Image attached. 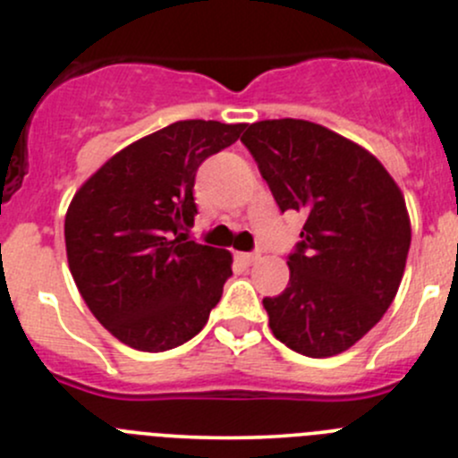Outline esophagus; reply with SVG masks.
Segmentation results:
<instances>
[{
	"instance_id": "obj_1",
	"label": "esophagus",
	"mask_w": 458,
	"mask_h": 458,
	"mask_svg": "<svg viewBox=\"0 0 458 458\" xmlns=\"http://www.w3.org/2000/svg\"><path fill=\"white\" fill-rule=\"evenodd\" d=\"M237 259L243 263V266H252V263H257L259 257L255 255V252H239Z\"/></svg>"
}]
</instances>
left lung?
Here are the masks:
<instances>
[{"label": "left lung", "mask_w": 458, "mask_h": 458, "mask_svg": "<svg viewBox=\"0 0 458 458\" xmlns=\"http://www.w3.org/2000/svg\"><path fill=\"white\" fill-rule=\"evenodd\" d=\"M242 141L281 212L306 215L288 288L263 299L272 335L306 357L341 354L377 326L403 279V192L366 148L318 123L266 119Z\"/></svg>", "instance_id": "obj_1"}]
</instances>
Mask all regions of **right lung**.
Returning a JSON list of instances; mask_svg holds the SVG:
<instances>
[{
  "label": "right lung",
  "mask_w": 458,
  "mask_h": 458,
  "mask_svg": "<svg viewBox=\"0 0 458 458\" xmlns=\"http://www.w3.org/2000/svg\"><path fill=\"white\" fill-rule=\"evenodd\" d=\"M246 123L174 122L110 157L66 212L68 267L122 344L164 352L199 335L233 275L228 250L188 239L197 168Z\"/></svg>",
  "instance_id": "right-lung-1"
}]
</instances>
